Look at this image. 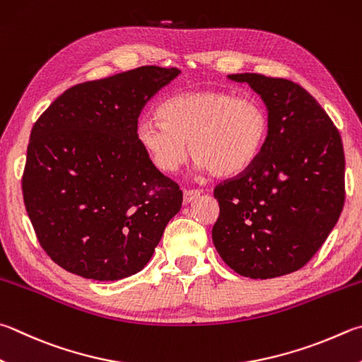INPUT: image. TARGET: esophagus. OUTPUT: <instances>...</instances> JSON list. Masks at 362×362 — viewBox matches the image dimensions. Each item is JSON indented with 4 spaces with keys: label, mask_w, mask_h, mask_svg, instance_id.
<instances>
[{
    "label": "esophagus",
    "mask_w": 362,
    "mask_h": 362,
    "mask_svg": "<svg viewBox=\"0 0 362 362\" xmlns=\"http://www.w3.org/2000/svg\"><path fill=\"white\" fill-rule=\"evenodd\" d=\"M199 196H201V189H185V192H183V201L192 202L196 198H199Z\"/></svg>",
    "instance_id": "34e87169"
}]
</instances>
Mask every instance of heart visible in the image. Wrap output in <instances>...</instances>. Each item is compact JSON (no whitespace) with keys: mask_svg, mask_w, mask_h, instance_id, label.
Instances as JSON below:
<instances>
[{"mask_svg":"<svg viewBox=\"0 0 362 362\" xmlns=\"http://www.w3.org/2000/svg\"><path fill=\"white\" fill-rule=\"evenodd\" d=\"M156 118L158 123H139L136 139L163 174L177 173L189 152L199 173L233 179L258 161L271 134V117L262 103L226 90L170 96L156 109Z\"/></svg>","mask_w":362,"mask_h":362,"instance_id":"1","label":"heart"}]
</instances>
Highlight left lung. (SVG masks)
I'll list each match as a JSON object with an SVG mask.
<instances>
[{
    "instance_id": "left-lung-1",
    "label": "left lung",
    "mask_w": 362,
    "mask_h": 362,
    "mask_svg": "<svg viewBox=\"0 0 362 362\" xmlns=\"http://www.w3.org/2000/svg\"><path fill=\"white\" fill-rule=\"evenodd\" d=\"M228 78L247 82L261 96L271 134L247 173L215 187L220 215L212 240L221 259L244 277H280L312 259L341 214V137L300 85L253 72Z\"/></svg>"
}]
</instances>
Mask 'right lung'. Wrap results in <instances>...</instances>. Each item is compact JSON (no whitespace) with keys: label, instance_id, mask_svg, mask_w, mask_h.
<instances>
[{"label":"right lung","instance_id":"add662e5","mask_svg":"<svg viewBox=\"0 0 362 362\" xmlns=\"http://www.w3.org/2000/svg\"><path fill=\"white\" fill-rule=\"evenodd\" d=\"M177 68L141 66L74 85L31 129L22 192L39 244L83 279L144 269L182 207V189L136 139L137 118Z\"/></svg>","mask_w":362,"mask_h":362}]
</instances>
